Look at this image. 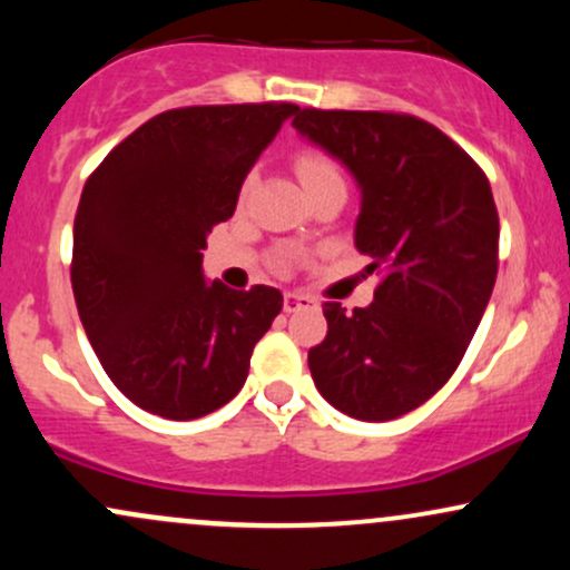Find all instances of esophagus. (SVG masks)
<instances>
[{
	"instance_id": "obj_1",
	"label": "esophagus",
	"mask_w": 570,
	"mask_h": 570,
	"mask_svg": "<svg viewBox=\"0 0 570 570\" xmlns=\"http://www.w3.org/2000/svg\"><path fill=\"white\" fill-rule=\"evenodd\" d=\"M311 303H313V299L307 297V294H303V292H286V294H284V311H286V313L299 311V307L311 305Z\"/></svg>"
}]
</instances>
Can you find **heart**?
I'll list each match as a JSON object with an SVG mask.
<instances>
[{"instance_id":"obj_1","label":"heart","mask_w":570,"mask_h":570,"mask_svg":"<svg viewBox=\"0 0 570 570\" xmlns=\"http://www.w3.org/2000/svg\"><path fill=\"white\" fill-rule=\"evenodd\" d=\"M294 168H297L299 181H303L305 187H313L318 185V181L340 176V166L330 158V155L322 153V149H303V153L294 158ZM248 187H252V179L244 181V193H248Z\"/></svg>"}]
</instances>
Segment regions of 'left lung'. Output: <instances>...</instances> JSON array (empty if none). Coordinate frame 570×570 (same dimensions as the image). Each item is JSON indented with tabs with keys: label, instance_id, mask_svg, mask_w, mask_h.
I'll return each instance as SVG.
<instances>
[{
	"label": "left lung",
	"instance_id": "obj_1",
	"mask_svg": "<svg viewBox=\"0 0 570 570\" xmlns=\"http://www.w3.org/2000/svg\"><path fill=\"white\" fill-rule=\"evenodd\" d=\"M292 126L362 187L356 248L381 284L345 313L324 303L313 383L358 421L421 407L461 364L499 273V212L485 171L440 128L402 112L299 109Z\"/></svg>",
	"mask_w": 570,
	"mask_h": 570
}]
</instances>
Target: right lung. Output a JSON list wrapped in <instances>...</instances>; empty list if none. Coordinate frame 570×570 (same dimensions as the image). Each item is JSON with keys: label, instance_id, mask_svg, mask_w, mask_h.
Returning a JSON list of instances; mask_svg holds the SVG:
<instances>
[{"label": "right lung", "instance_id": "1", "mask_svg": "<svg viewBox=\"0 0 570 570\" xmlns=\"http://www.w3.org/2000/svg\"><path fill=\"white\" fill-rule=\"evenodd\" d=\"M294 104L160 112L88 176L75 217L71 289L98 362L130 402L168 421L219 410L244 389L284 297L206 284V235Z\"/></svg>", "mask_w": 570, "mask_h": 570}]
</instances>
